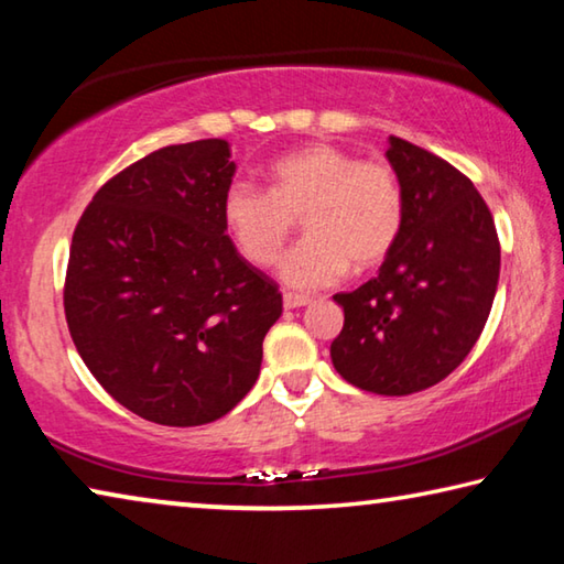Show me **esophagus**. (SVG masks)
Masks as SVG:
<instances>
[{
  "label": "esophagus",
  "mask_w": 564,
  "mask_h": 564,
  "mask_svg": "<svg viewBox=\"0 0 564 564\" xmlns=\"http://www.w3.org/2000/svg\"><path fill=\"white\" fill-rule=\"evenodd\" d=\"M308 303H311L308 295H299V293H283V308H285V311L303 308V305H308Z\"/></svg>",
  "instance_id": "34e87169"
}]
</instances>
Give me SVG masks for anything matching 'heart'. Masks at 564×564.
<instances>
[{"instance_id":"heart-1","label":"heart","mask_w":564,"mask_h":564,"mask_svg":"<svg viewBox=\"0 0 564 564\" xmlns=\"http://www.w3.org/2000/svg\"><path fill=\"white\" fill-rule=\"evenodd\" d=\"M269 184L265 191L234 181L221 216L238 251L256 265H271L303 214L308 238L281 259V279L299 291L333 285L350 265L376 269L403 231V188L383 159H358L318 141L275 159Z\"/></svg>"}]
</instances>
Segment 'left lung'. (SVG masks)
I'll use <instances>...</instances> for the list:
<instances>
[{"instance_id":"8db88e82","label":"left lung","mask_w":564,"mask_h":564,"mask_svg":"<svg viewBox=\"0 0 564 564\" xmlns=\"http://www.w3.org/2000/svg\"><path fill=\"white\" fill-rule=\"evenodd\" d=\"M386 159L403 188V231L376 279L333 295L346 323L330 360L350 386L410 395L451 376L480 338L500 241L488 204L455 166L398 137Z\"/></svg>"}]
</instances>
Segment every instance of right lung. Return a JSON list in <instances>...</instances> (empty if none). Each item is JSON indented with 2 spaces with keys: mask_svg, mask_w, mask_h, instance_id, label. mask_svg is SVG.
I'll return each mask as SVG.
<instances>
[{
  "mask_svg": "<svg viewBox=\"0 0 564 564\" xmlns=\"http://www.w3.org/2000/svg\"><path fill=\"white\" fill-rule=\"evenodd\" d=\"M224 139L164 147L107 181L72 238L64 313L101 388L159 425L214 423L261 373L283 299L226 236Z\"/></svg>",
  "mask_w": 564,
  "mask_h": 564,
  "instance_id": "add662e5",
  "label": "right lung"
}]
</instances>
